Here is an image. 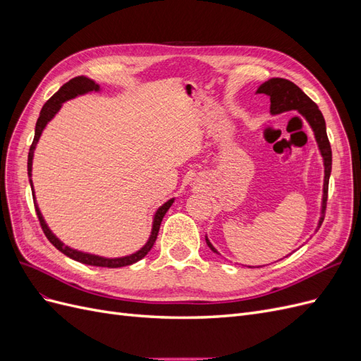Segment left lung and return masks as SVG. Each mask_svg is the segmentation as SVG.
Returning a JSON list of instances; mask_svg holds the SVG:
<instances>
[{
    "mask_svg": "<svg viewBox=\"0 0 361 361\" xmlns=\"http://www.w3.org/2000/svg\"><path fill=\"white\" fill-rule=\"evenodd\" d=\"M256 93H264L269 96L271 114H280L285 111H298L307 123L310 125L316 143H318L319 152L324 159V190H322V204H321V218L318 223V228L321 227L324 216H325V207H326V197H329V180L331 174V146L329 137H326V128L325 120L322 113L319 111L318 105H316L310 97L305 94L298 85H295L292 81L285 78H271L260 84ZM206 238V244L214 253L218 255L215 247L209 243V239ZM251 268V267H248Z\"/></svg>",
    "mask_w": 361,
    "mask_h": 361,
    "instance_id": "obj_1",
    "label": "left lung"
}]
</instances>
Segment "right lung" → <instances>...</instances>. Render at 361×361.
<instances>
[{
	"mask_svg": "<svg viewBox=\"0 0 361 361\" xmlns=\"http://www.w3.org/2000/svg\"><path fill=\"white\" fill-rule=\"evenodd\" d=\"M99 90H101L99 84H96L93 80L87 78V76H76V78L71 80L69 82H66L63 87H60V90L56 94H54L45 105H43L40 116L37 118V123H36L35 140H32V145H31L30 152H28V178H30L31 191H32V200H35L36 212H37V216H39L42 231H43V233L47 235V238L49 239V243L54 247L60 250L63 255H66L68 257H71L76 262H81V264H85V265L105 267V268H120V267H128V265L135 264V262L141 260L149 253L150 248L154 247V244L157 241V236H158V232H159V226H161L162 218H164V215H166V212L170 209V206L173 204L174 199H170L169 202H166L162 206L158 207V211L154 215V224H152V232H150L147 243L143 247H141L138 251H135V253L129 255V256H123V257H102V256H97V255L84 253V251H80V250H75V248L64 245L60 241V239L51 232V228L48 227L45 218H43V215L39 209V206H37V202H36V197H35V187H32V180H31L32 157H35V150H36V146L39 143V138L43 133V129L47 128V125L54 118V116H56L60 111V108L64 102L69 101V99H73V97H76V96H81V94L90 93V92H99Z\"/></svg>",
	"mask_w": 361,
	"mask_h": 361,
	"instance_id": "obj_1",
	"label": "right lung"
}]
</instances>
